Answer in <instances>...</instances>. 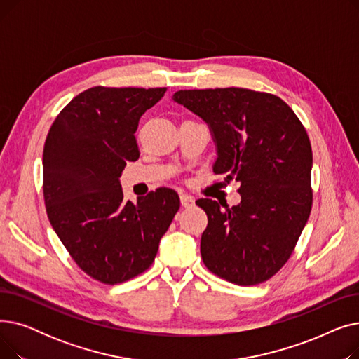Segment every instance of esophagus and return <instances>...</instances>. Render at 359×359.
Segmentation results:
<instances>
[{
	"mask_svg": "<svg viewBox=\"0 0 359 359\" xmlns=\"http://www.w3.org/2000/svg\"><path fill=\"white\" fill-rule=\"evenodd\" d=\"M180 202L184 208H192L195 205V199L191 195H186V194H180Z\"/></svg>",
	"mask_w": 359,
	"mask_h": 359,
	"instance_id": "1",
	"label": "esophagus"
}]
</instances>
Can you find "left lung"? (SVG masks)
Returning a JSON list of instances; mask_svg holds the SVG:
<instances>
[{"instance_id":"8db88e82","label":"left lung","mask_w":359,"mask_h":359,"mask_svg":"<svg viewBox=\"0 0 359 359\" xmlns=\"http://www.w3.org/2000/svg\"><path fill=\"white\" fill-rule=\"evenodd\" d=\"M173 99L211 126L214 173L240 183L241 202L233 208L196 201L208 217L201 238L205 266L236 285L262 284L285 265L311 212L307 130L284 100L265 91L179 90Z\"/></svg>"}]
</instances>
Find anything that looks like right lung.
I'll list each match as a JSON object with an SVG mask.
<instances>
[{"instance_id":"obj_1","label":"right lung","mask_w":359,"mask_h":359,"mask_svg":"<svg viewBox=\"0 0 359 359\" xmlns=\"http://www.w3.org/2000/svg\"><path fill=\"white\" fill-rule=\"evenodd\" d=\"M165 87H91L55 118L43 145L46 214L77 266L116 285L145 272L179 211V195L158 187L123 201L119 177L135 161L140 118Z\"/></svg>"}]
</instances>
